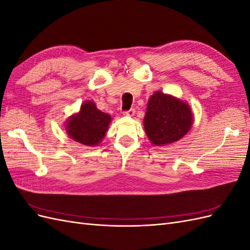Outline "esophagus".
I'll return each mask as SVG.
<instances>
[{"mask_svg":"<svg viewBox=\"0 0 250 250\" xmlns=\"http://www.w3.org/2000/svg\"><path fill=\"white\" fill-rule=\"evenodd\" d=\"M134 113H135V110H134L133 108H131V109H129V110L123 111V115H124V116H129V117L134 116Z\"/></svg>","mask_w":250,"mask_h":250,"instance_id":"obj_1","label":"esophagus"}]
</instances>
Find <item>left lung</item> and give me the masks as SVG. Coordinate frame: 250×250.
Masks as SVG:
<instances>
[{"mask_svg":"<svg viewBox=\"0 0 250 250\" xmlns=\"http://www.w3.org/2000/svg\"><path fill=\"white\" fill-rule=\"evenodd\" d=\"M193 113L188 104L177 98L156 92L150 97L144 118V128L156 146L175 143L191 129Z\"/></svg>","mask_w":250,"mask_h":250,"instance_id":"8db88e82","label":"left lung"}]
</instances>
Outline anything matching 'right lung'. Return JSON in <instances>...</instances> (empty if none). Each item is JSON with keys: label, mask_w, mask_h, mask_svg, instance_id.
Wrapping results in <instances>:
<instances>
[{"label": "right lung", "mask_w": 250, "mask_h": 250, "mask_svg": "<svg viewBox=\"0 0 250 250\" xmlns=\"http://www.w3.org/2000/svg\"><path fill=\"white\" fill-rule=\"evenodd\" d=\"M110 121L111 117L98 109L93 101H85L81 104L78 113L67 119L65 129L75 142L93 147L101 143Z\"/></svg>", "instance_id": "add662e5"}]
</instances>
